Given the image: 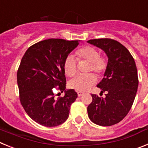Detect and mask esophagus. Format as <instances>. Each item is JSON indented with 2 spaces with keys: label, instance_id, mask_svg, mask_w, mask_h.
<instances>
[{
  "label": "esophagus",
  "instance_id": "esophagus-1",
  "mask_svg": "<svg viewBox=\"0 0 148 148\" xmlns=\"http://www.w3.org/2000/svg\"><path fill=\"white\" fill-rule=\"evenodd\" d=\"M77 93H78V96H82V95H83V94H84V92H80V91H78V92H77Z\"/></svg>",
  "mask_w": 148,
  "mask_h": 148
}]
</instances>
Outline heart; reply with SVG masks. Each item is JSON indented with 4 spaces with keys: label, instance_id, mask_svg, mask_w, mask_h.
Masks as SVG:
<instances>
[{
    "label": "heart",
    "instance_id": "heart-1",
    "mask_svg": "<svg viewBox=\"0 0 148 148\" xmlns=\"http://www.w3.org/2000/svg\"><path fill=\"white\" fill-rule=\"evenodd\" d=\"M78 61H87L90 62L88 72H94L99 76L102 75L106 72L108 66V59L105 56L99 55L97 49L91 46H84L78 48L75 52ZM64 70L68 77H73L77 73L76 60L73 56H69L64 62ZM96 82V77L92 73L87 75H78L72 79L69 83V86L72 89L78 91L84 92L88 90Z\"/></svg>",
    "mask_w": 148,
    "mask_h": 148
}]
</instances>
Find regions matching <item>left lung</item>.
Segmentation results:
<instances>
[{
	"label": "left lung",
	"mask_w": 148,
	"mask_h": 148,
	"mask_svg": "<svg viewBox=\"0 0 148 148\" xmlns=\"http://www.w3.org/2000/svg\"><path fill=\"white\" fill-rule=\"evenodd\" d=\"M87 42L105 52L108 69L97 85L106 97L92 94L87 107L89 119L100 126H111L121 121L129 113L136 95L138 78L134 58L128 49L110 38L91 39Z\"/></svg>",
	"instance_id": "obj_1"
}]
</instances>
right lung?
<instances>
[{"instance_id": "right-lung-1", "label": "right lung", "mask_w": 148, "mask_h": 148, "mask_svg": "<svg viewBox=\"0 0 148 148\" xmlns=\"http://www.w3.org/2000/svg\"><path fill=\"white\" fill-rule=\"evenodd\" d=\"M78 40L50 38L28 48L17 73L21 105L30 118L45 127H56L67 119L72 103L78 94L73 89L65 90L64 62L78 45ZM56 88L64 97H56Z\"/></svg>"}]
</instances>
